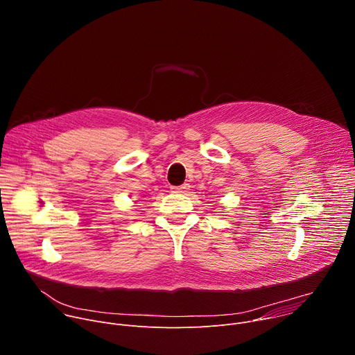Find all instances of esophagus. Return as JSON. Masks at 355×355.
<instances>
[{
	"instance_id": "1",
	"label": "esophagus",
	"mask_w": 355,
	"mask_h": 355,
	"mask_svg": "<svg viewBox=\"0 0 355 355\" xmlns=\"http://www.w3.org/2000/svg\"><path fill=\"white\" fill-rule=\"evenodd\" d=\"M188 188H189V185L184 184V185H180V187H171V191L173 192H185Z\"/></svg>"
}]
</instances>
